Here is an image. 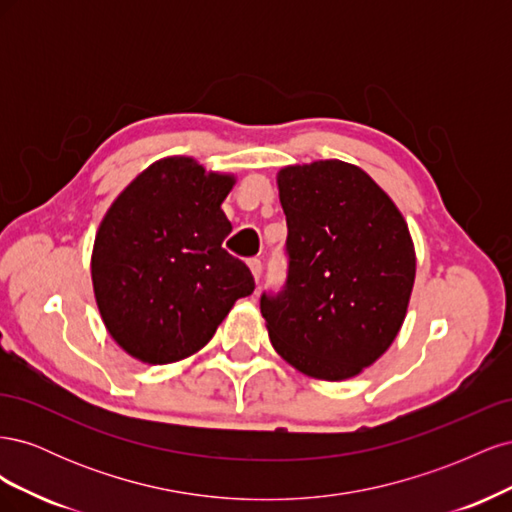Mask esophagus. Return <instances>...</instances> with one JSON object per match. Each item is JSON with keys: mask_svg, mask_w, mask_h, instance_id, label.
<instances>
[{"mask_svg": "<svg viewBox=\"0 0 512 512\" xmlns=\"http://www.w3.org/2000/svg\"><path fill=\"white\" fill-rule=\"evenodd\" d=\"M250 271H252V275H254V280L258 282L260 275H262V262H260L258 258H252V260H250Z\"/></svg>", "mask_w": 512, "mask_h": 512, "instance_id": "1", "label": "esophagus"}]
</instances>
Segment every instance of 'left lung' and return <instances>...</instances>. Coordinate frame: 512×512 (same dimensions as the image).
<instances>
[{
	"mask_svg": "<svg viewBox=\"0 0 512 512\" xmlns=\"http://www.w3.org/2000/svg\"><path fill=\"white\" fill-rule=\"evenodd\" d=\"M286 282L262 292L273 348L307 376L346 380L386 352L406 318L416 258L408 224L376 181L339 160L277 175Z\"/></svg>",
	"mask_w": 512,
	"mask_h": 512,
	"instance_id": "obj_1",
	"label": "left lung"
}]
</instances>
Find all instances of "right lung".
<instances>
[{
  "mask_svg": "<svg viewBox=\"0 0 512 512\" xmlns=\"http://www.w3.org/2000/svg\"><path fill=\"white\" fill-rule=\"evenodd\" d=\"M232 183L192 158H168L108 209L91 280L108 333L134 359L164 365L198 352L235 301L254 292L252 271L222 247Z\"/></svg>",
  "mask_w": 512,
  "mask_h": 512,
  "instance_id": "1",
  "label": "right lung"
}]
</instances>
